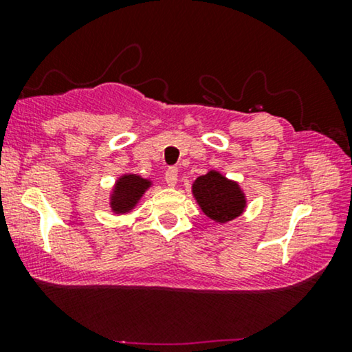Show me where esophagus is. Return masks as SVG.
<instances>
[{
	"label": "esophagus",
	"instance_id": "esophagus-1",
	"mask_svg": "<svg viewBox=\"0 0 352 352\" xmlns=\"http://www.w3.org/2000/svg\"><path fill=\"white\" fill-rule=\"evenodd\" d=\"M165 181L170 187H175L177 182V168H168L165 173Z\"/></svg>",
	"mask_w": 352,
	"mask_h": 352
}]
</instances>
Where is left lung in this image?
<instances>
[{"instance_id":"left-lung-1","label":"left lung","mask_w":352,"mask_h":352,"mask_svg":"<svg viewBox=\"0 0 352 352\" xmlns=\"http://www.w3.org/2000/svg\"><path fill=\"white\" fill-rule=\"evenodd\" d=\"M192 192L201 211L216 223H229L235 219L243 213L247 205L237 182L229 181L218 171H210L197 177Z\"/></svg>"}]
</instances>
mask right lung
I'll return each instance as SVG.
<instances>
[{"label": "right lung", "mask_w": 352, "mask_h": 352, "mask_svg": "<svg viewBox=\"0 0 352 352\" xmlns=\"http://www.w3.org/2000/svg\"><path fill=\"white\" fill-rule=\"evenodd\" d=\"M151 187V181L144 179V177L138 175H124L120 177L115 184L112 200V210L115 213H128L133 210L136 204L141 199L144 192Z\"/></svg>", "instance_id": "add662e5"}]
</instances>
